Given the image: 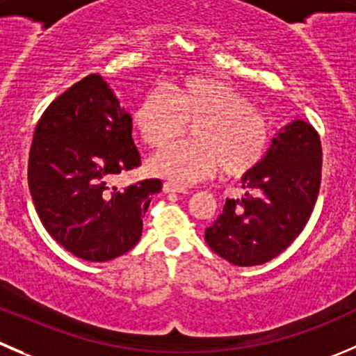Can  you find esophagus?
<instances>
[{
	"label": "esophagus",
	"mask_w": 356,
	"mask_h": 356,
	"mask_svg": "<svg viewBox=\"0 0 356 356\" xmlns=\"http://www.w3.org/2000/svg\"><path fill=\"white\" fill-rule=\"evenodd\" d=\"M163 191L165 193H181V195H186V193H188V189L182 188V186H179V184H175V182H165Z\"/></svg>",
	"instance_id": "34e87169"
}]
</instances>
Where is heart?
I'll use <instances>...</instances> for the list:
<instances>
[{
    "mask_svg": "<svg viewBox=\"0 0 356 356\" xmlns=\"http://www.w3.org/2000/svg\"><path fill=\"white\" fill-rule=\"evenodd\" d=\"M195 140L154 154L151 174L177 184H193L222 168L229 177L247 174L261 161L268 144L264 118L240 92L212 76H184L151 90L132 113L134 129L149 147H163L193 123Z\"/></svg>",
    "mask_w": 356,
    "mask_h": 356,
    "instance_id": "obj_1",
    "label": "heart"
}]
</instances>
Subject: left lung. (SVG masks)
I'll return each instance as SVG.
<instances>
[{"mask_svg":"<svg viewBox=\"0 0 356 356\" xmlns=\"http://www.w3.org/2000/svg\"><path fill=\"white\" fill-rule=\"evenodd\" d=\"M322 144L309 123L294 120L275 134L270 149L241 177L245 196L226 200L205 229V241L234 266L271 261L299 236L316 203Z\"/></svg>","mask_w":356,"mask_h":356,"instance_id":"obj_1","label":"left lung"}]
</instances>
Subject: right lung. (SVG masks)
<instances>
[{
	"label": "right lung",
	"mask_w": 356,
	"mask_h": 356,
	"mask_svg": "<svg viewBox=\"0 0 356 356\" xmlns=\"http://www.w3.org/2000/svg\"><path fill=\"white\" fill-rule=\"evenodd\" d=\"M139 163L132 116L108 81L90 74L74 83L43 113L31 146L27 182L44 229L83 261L129 252L161 181L118 189L111 179Z\"/></svg>",
	"instance_id": "obj_1"
}]
</instances>
